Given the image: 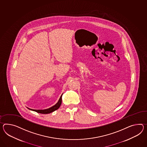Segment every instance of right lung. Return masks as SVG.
Listing matches in <instances>:
<instances>
[{
	"mask_svg": "<svg viewBox=\"0 0 147 147\" xmlns=\"http://www.w3.org/2000/svg\"><path fill=\"white\" fill-rule=\"evenodd\" d=\"M62 95H63V94L61 95L58 101L56 104H55L53 106H52L51 107L49 108L48 109H31V108H27L30 110H31V111H36V112L39 113H40V114H49L50 113H52L53 111H56L61 106V100H62V98H62Z\"/></svg>",
	"mask_w": 147,
	"mask_h": 147,
	"instance_id": "right-lung-1",
	"label": "right lung"
}]
</instances>
